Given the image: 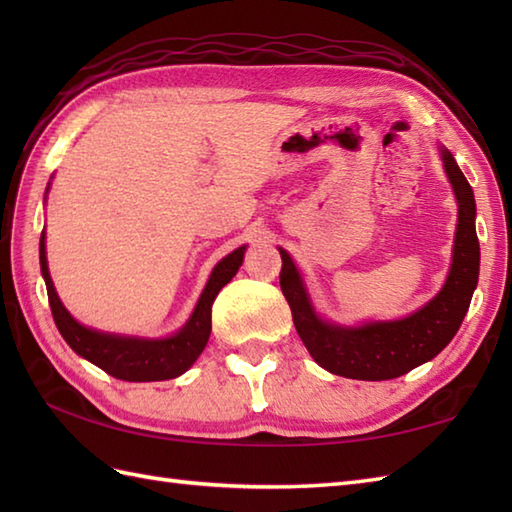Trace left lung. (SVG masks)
<instances>
[{
  "label": "left lung",
  "mask_w": 512,
  "mask_h": 512,
  "mask_svg": "<svg viewBox=\"0 0 512 512\" xmlns=\"http://www.w3.org/2000/svg\"><path fill=\"white\" fill-rule=\"evenodd\" d=\"M442 162L458 200L453 262L442 290L409 317L369 321L356 328L323 321L312 308L295 262L286 250L279 248V284L292 310V321L310 356L328 372L356 380L398 378L438 356L460 330L480 277V242L475 233L471 184L449 149H442Z\"/></svg>",
  "instance_id": "1"
}]
</instances>
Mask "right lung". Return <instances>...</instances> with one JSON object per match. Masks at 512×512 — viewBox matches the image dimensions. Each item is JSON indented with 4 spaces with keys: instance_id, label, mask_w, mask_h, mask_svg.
I'll return each mask as SVG.
<instances>
[{
    "instance_id": "1",
    "label": "right lung",
    "mask_w": 512,
    "mask_h": 512,
    "mask_svg": "<svg viewBox=\"0 0 512 512\" xmlns=\"http://www.w3.org/2000/svg\"><path fill=\"white\" fill-rule=\"evenodd\" d=\"M246 246H239L222 262H217L213 273L206 281L191 319L184 328L167 339H138V336H118L92 328H85L72 314L63 308V303L54 290L48 273L46 259V233L39 239V264L41 275L46 279L48 301L54 323L72 350L85 361L101 367L114 378L129 380V383H151V380H169L187 372L204 350L211 336V306L228 281L235 277L244 262Z\"/></svg>"
}]
</instances>
